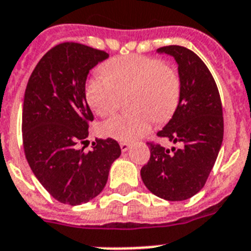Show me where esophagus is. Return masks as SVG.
<instances>
[{"label": "esophagus", "instance_id": "obj_1", "mask_svg": "<svg viewBox=\"0 0 251 251\" xmlns=\"http://www.w3.org/2000/svg\"><path fill=\"white\" fill-rule=\"evenodd\" d=\"M129 146H130V145L128 144V142H121V149H122V151H123V152H126V151L129 149Z\"/></svg>", "mask_w": 251, "mask_h": 251}]
</instances>
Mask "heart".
I'll return each instance as SVG.
<instances>
[{
    "label": "heart",
    "mask_w": 251,
    "mask_h": 251,
    "mask_svg": "<svg viewBox=\"0 0 251 251\" xmlns=\"http://www.w3.org/2000/svg\"><path fill=\"white\" fill-rule=\"evenodd\" d=\"M102 75L86 84V100L99 117H109L128 96V113L101 126L106 137L129 142L146 134L151 122L165 123L175 115L182 93L181 75L175 66L146 55L117 56L101 66Z\"/></svg>",
    "instance_id": "obj_1"
}]
</instances>
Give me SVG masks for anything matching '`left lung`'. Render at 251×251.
Wrapping results in <instances>:
<instances>
[{"mask_svg":"<svg viewBox=\"0 0 251 251\" xmlns=\"http://www.w3.org/2000/svg\"><path fill=\"white\" fill-rule=\"evenodd\" d=\"M158 51L175 57L182 80L179 105L158 137L181 148L171 151L148 142L150 160L141 169V178L154 195L182 201L204 187L214 167L223 141L222 101L212 73L195 52L176 45Z\"/></svg>","mask_w":251,"mask_h":251,"instance_id":"8db88e82","label":"left lung"}]
</instances>
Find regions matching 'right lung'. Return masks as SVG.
<instances>
[{"mask_svg":"<svg viewBox=\"0 0 251 251\" xmlns=\"http://www.w3.org/2000/svg\"><path fill=\"white\" fill-rule=\"evenodd\" d=\"M102 50L64 42L47 51L30 74L24 95L23 148L41 185L57 201L80 205L96 198L122 150L113 138L87 142L93 114L86 101V79L107 59Z\"/></svg>","mask_w":251,"mask_h":251,"instance_id":"1","label":"right lung"}]
</instances>
